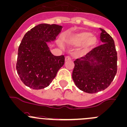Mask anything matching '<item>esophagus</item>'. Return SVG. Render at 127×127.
Returning a JSON list of instances; mask_svg holds the SVG:
<instances>
[{"instance_id":"obj_1","label":"esophagus","mask_w":127,"mask_h":127,"mask_svg":"<svg viewBox=\"0 0 127 127\" xmlns=\"http://www.w3.org/2000/svg\"><path fill=\"white\" fill-rule=\"evenodd\" d=\"M71 60V58H70V57H66V58H65V61H70Z\"/></svg>"}]
</instances>
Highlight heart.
Returning <instances> with one entry per match:
<instances>
[{"label":"heart","mask_w":127,"mask_h":127,"mask_svg":"<svg viewBox=\"0 0 127 127\" xmlns=\"http://www.w3.org/2000/svg\"><path fill=\"white\" fill-rule=\"evenodd\" d=\"M73 41L77 44H81L85 42V47L94 46L97 44V39L95 36L91 35L89 32H85L77 34L73 38Z\"/></svg>","instance_id":"heart-1"}]
</instances>
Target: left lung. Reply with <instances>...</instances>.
<instances>
[{
	"mask_svg": "<svg viewBox=\"0 0 127 127\" xmlns=\"http://www.w3.org/2000/svg\"><path fill=\"white\" fill-rule=\"evenodd\" d=\"M100 30L103 44L74 61L73 80L78 89L89 94L105 90L117 73V55L114 41L103 29Z\"/></svg>",
	"mask_w": 127,
	"mask_h": 127,
	"instance_id": "left-lung-1",
	"label": "left lung"
}]
</instances>
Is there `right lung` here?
<instances>
[{"label":"right lung","mask_w":127,"mask_h":127,"mask_svg":"<svg viewBox=\"0 0 127 127\" xmlns=\"http://www.w3.org/2000/svg\"><path fill=\"white\" fill-rule=\"evenodd\" d=\"M63 27L41 24L27 32L18 49L17 72L25 85L33 89L49 86L64 64V56H54L47 45L56 39Z\"/></svg>","instance_id":"add662e5"}]
</instances>
